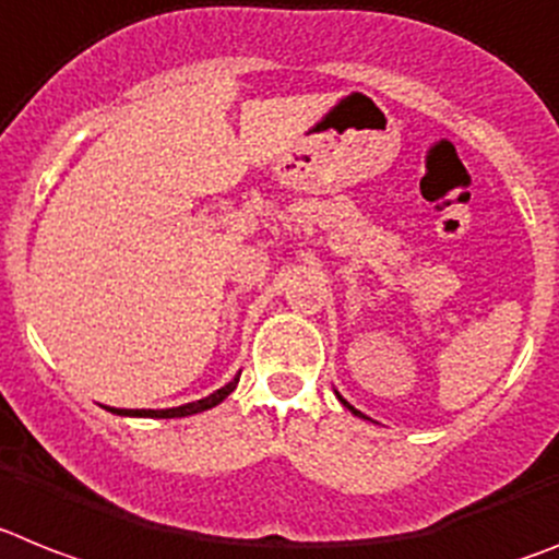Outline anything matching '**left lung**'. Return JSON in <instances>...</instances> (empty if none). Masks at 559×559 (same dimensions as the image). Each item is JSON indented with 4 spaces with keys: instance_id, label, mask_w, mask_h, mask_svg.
<instances>
[{
    "instance_id": "obj_1",
    "label": "left lung",
    "mask_w": 559,
    "mask_h": 559,
    "mask_svg": "<svg viewBox=\"0 0 559 559\" xmlns=\"http://www.w3.org/2000/svg\"><path fill=\"white\" fill-rule=\"evenodd\" d=\"M336 395H338V393H336ZM338 402H342V404H345V407H347V409H350V413H353V416H361V413H359V409H356V407H353V404H347V402H345V399H342V395H338Z\"/></svg>"
}]
</instances>
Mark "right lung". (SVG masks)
<instances>
[{
    "label": "right lung",
    "mask_w": 559,
    "mask_h": 559,
    "mask_svg": "<svg viewBox=\"0 0 559 559\" xmlns=\"http://www.w3.org/2000/svg\"><path fill=\"white\" fill-rule=\"evenodd\" d=\"M237 381H240V373L234 376V379L228 381L226 388L214 390L212 395H206V399H200V402L180 404V407H169V409H116V407H107V409H109V413H116V416H135V418H186V416H194V413H203V409L217 407V404H221L223 399H228V395L234 393V388H237Z\"/></svg>",
    "instance_id": "right-lung-1"
}]
</instances>
